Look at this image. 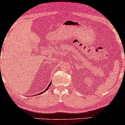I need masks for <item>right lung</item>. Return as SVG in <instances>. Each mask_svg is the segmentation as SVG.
Wrapping results in <instances>:
<instances>
[{"mask_svg":"<svg viewBox=\"0 0 125 125\" xmlns=\"http://www.w3.org/2000/svg\"><path fill=\"white\" fill-rule=\"evenodd\" d=\"M51 83H52V82H51V83H49V85H48V87H47V89H45V90H44V92H42V93H40V94H42V93H44V92H45L46 91V90H47V89H49V86H50V85H51Z\"/></svg>","mask_w":125,"mask_h":125,"instance_id":"1","label":"right lung"}]
</instances>
